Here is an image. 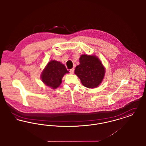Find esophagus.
<instances>
[{
    "mask_svg": "<svg viewBox=\"0 0 146 146\" xmlns=\"http://www.w3.org/2000/svg\"><path fill=\"white\" fill-rule=\"evenodd\" d=\"M74 68H72L71 69H70L69 72H70V73H71V74H73V73H74Z\"/></svg>",
    "mask_w": 146,
    "mask_h": 146,
    "instance_id": "1",
    "label": "esophagus"
}]
</instances>
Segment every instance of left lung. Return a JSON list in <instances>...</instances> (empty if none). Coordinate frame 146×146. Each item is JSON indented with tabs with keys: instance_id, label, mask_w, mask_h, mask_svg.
<instances>
[{
	"instance_id": "left-lung-1",
	"label": "left lung",
	"mask_w": 146,
	"mask_h": 146,
	"mask_svg": "<svg viewBox=\"0 0 146 146\" xmlns=\"http://www.w3.org/2000/svg\"><path fill=\"white\" fill-rule=\"evenodd\" d=\"M79 62L74 73L80 79L82 84L88 88H95L99 86L105 73L100 60L95 55L82 54Z\"/></svg>"
}]
</instances>
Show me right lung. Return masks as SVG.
<instances>
[{
    "label": "right lung",
    "mask_w": 146,
    "mask_h": 146,
    "mask_svg": "<svg viewBox=\"0 0 146 146\" xmlns=\"http://www.w3.org/2000/svg\"><path fill=\"white\" fill-rule=\"evenodd\" d=\"M68 73L64 64L58 61L51 60L43 69L41 78L45 85L54 89L60 86L62 78Z\"/></svg>",
    "instance_id": "obj_1"
}]
</instances>
